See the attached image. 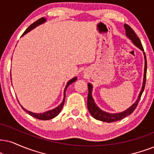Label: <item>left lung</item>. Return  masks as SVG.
I'll return each mask as SVG.
<instances>
[{"instance_id":"left-lung-1","label":"left lung","mask_w":154,"mask_h":154,"mask_svg":"<svg viewBox=\"0 0 154 154\" xmlns=\"http://www.w3.org/2000/svg\"><path fill=\"white\" fill-rule=\"evenodd\" d=\"M124 28L126 29V36L129 38L132 42H134V44L136 46H137L138 48H140L141 50L144 51L143 50V46L141 41H140L139 37L137 36V35L135 33L133 29H132L129 25L125 24L124 25ZM143 54H144L145 57V67H144V77H143V85H142V88L140 92L139 98L137 99V102L130 106L129 109H127L126 111L119 113V114H109V113H106L105 112H103L102 110H101L98 106H97L96 104L94 103V101L93 100L92 97H91V90H92V85L90 83L88 84V96H87V108H88L89 112L91 114V115L93 116L94 119H96L97 120L102 121V122H105L110 123V122H117L119 120L125 118L126 116L130 115L132 112L135 110V109L137 108L139 102L141 99V97L143 93V90L145 88V85H146V69H147V63H146V57L145 52H143Z\"/></svg>"}]
</instances>
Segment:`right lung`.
Returning <instances> with one entry per match:
<instances>
[{
	"instance_id": "add662e5",
	"label": "right lung",
	"mask_w": 154,
	"mask_h": 154,
	"mask_svg": "<svg viewBox=\"0 0 154 154\" xmlns=\"http://www.w3.org/2000/svg\"><path fill=\"white\" fill-rule=\"evenodd\" d=\"M45 19L44 18V17H41V18L38 19V20H36L35 22H34L32 24H31L30 26L28 27V28L26 29V30L25 31L24 33H23L22 35L21 36H23L25 34H26L27 32H28L29 31H30L31 30H32V29L35 28V27L38 26V25L42 24V23H43L45 22ZM77 80V77H74L73 79H72L71 80H69L68 82L67 85H66L65 87V91H64V99H63V102H62L61 104H60L59 106H57V107L54 108V109H52V110H50V111H48V112H45L44 113H42V114H36V113H33V112H31L30 111H28L26 110L25 109H24L23 107L22 106H21V107L24 111H25L27 113H28L30 115H31L32 116H33V117L36 118V119H40V120H49V119H53L56 116H57L58 114H60V112H61L62 109L63 107V105H64V103H65V91L67 88L69 86V85H71L72 83L75 82Z\"/></svg>"
}]
</instances>
